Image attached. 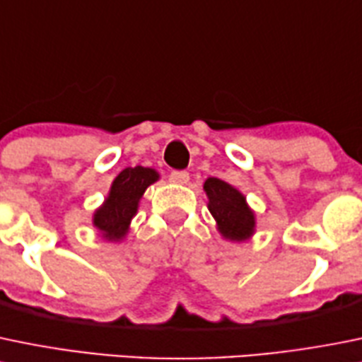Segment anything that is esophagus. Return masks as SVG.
Returning a JSON list of instances; mask_svg holds the SVG:
<instances>
[{"label":"esophagus","instance_id":"esophagus-1","mask_svg":"<svg viewBox=\"0 0 362 362\" xmlns=\"http://www.w3.org/2000/svg\"><path fill=\"white\" fill-rule=\"evenodd\" d=\"M170 180L173 182V184H187L189 182V173L187 171H171V175H170Z\"/></svg>","mask_w":362,"mask_h":362}]
</instances>
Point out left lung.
Segmentation results:
<instances>
[{
    "mask_svg": "<svg viewBox=\"0 0 362 362\" xmlns=\"http://www.w3.org/2000/svg\"><path fill=\"white\" fill-rule=\"evenodd\" d=\"M209 196V210L219 226L221 235L230 240H245L255 231V214L245 198L219 178H206L203 184Z\"/></svg>",
    "mask_w": 362,
    "mask_h": 362,
    "instance_id": "left-lung-1",
    "label": "left lung"
}]
</instances>
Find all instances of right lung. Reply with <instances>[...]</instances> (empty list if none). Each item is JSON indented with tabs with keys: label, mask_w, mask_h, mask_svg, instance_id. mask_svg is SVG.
Returning a JSON list of instances; mask_svg holds the SVG:
<instances>
[{
	"label": "right lung",
	"mask_w": 362,
	"mask_h": 362,
	"mask_svg": "<svg viewBox=\"0 0 362 362\" xmlns=\"http://www.w3.org/2000/svg\"><path fill=\"white\" fill-rule=\"evenodd\" d=\"M159 178L152 168H125L111 185L104 205L93 214V224L107 240H120L129 231L132 217L138 212V203L148 185Z\"/></svg>",
	"instance_id": "right-lung-1"
}]
</instances>
